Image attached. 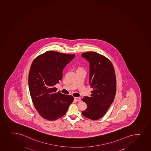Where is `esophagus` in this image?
Masks as SVG:
<instances>
[{"label": "esophagus", "mask_w": 151, "mask_h": 151, "mask_svg": "<svg viewBox=\"0 0 151 151\" xmlns=\"http://www.w3.org/2000/svg\"><path fill=\"white\" fill-rule=\"evenodd\" d=\"M75 100L76 101H79L80 100H81V99L80 97H75Z\"/></svg>", "instance_id": "1"}]
</instances>
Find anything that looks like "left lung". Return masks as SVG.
<instances>
[{
	"mask_svg": "<svg viewBox=\"0 0 151 151\" xmlns=\"http://www.w3.org/2000/svg\"><path fill=\"white\" fill-rule=\"evenodd\" d=\"M81 56L89 63V83L93 89L89 96H84L82 99L87 104V108L82 111V114L87 118L96 120L105 114L114 99V69L108 59L97 52H84Z\"/></svg>",
	"mask_w": 151,
	"mask_h": 151,
	"instance_id": "left-lung-1",
	"label": "left lung"
}]
</instances>
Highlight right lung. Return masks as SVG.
<instances>
[{
  "mask_svg": "<svg viewBox=\"0 0 151 151\" xmlns=\"http://www.w3.org/2000/svg\"><path fill=\"white\" fill-rule=\"evenodd\" d=\"M75 55L49 51L36 58L29 73V88L36 109L44 119L56 120L65 115L73 96L65 95L55 87L63 78L65 66Z\"/></svg>",
  "mask_w": 151,
  "mask_h": 151,
  "instance_id": "add662e5",
  "label": "right lung"
}]
</instances>
